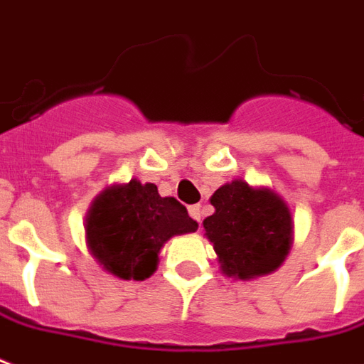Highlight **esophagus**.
Listing matches in <instances>:
<instances>
[{"instance_id": "34e87169", "label": "esophagus", "mask_w": 364, "mask_h": 364, "mask_svg": "<svg viewBox=\"0 0 364 364\" xmlns=\"http://www.w3.org/2000/svg\"><path fill=\"white\" fill-rule=\"evenodd\" d=\"M188 213H191V218L196 219V221L200 223V219H202V206H191V208H188Z\"/></svg>"}]
</instances>
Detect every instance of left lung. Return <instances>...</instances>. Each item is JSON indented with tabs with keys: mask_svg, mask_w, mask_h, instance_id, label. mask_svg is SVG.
Returning <instances> with one entry per match:
<instances>
[{
	"mask_svg": "<svg viewBox=\"0 0 364 364\" xmlns=\"http://www.w3.org/2000/svg\"><path fill=\"white\" fill-rule=\"evenodd\" d=\"M210 202L215 212L202 225L221 273L248 281L281 267L292 248L294 221L279 194L235 179L221 185Z\"/></svg>",
	"mask_w": 364,
	"mask_h": 364,
	"instance_id": "obj_1",
	"label": "left lung"
}]
</instances>
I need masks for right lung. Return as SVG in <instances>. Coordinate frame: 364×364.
<instances>
[{
  "label": "right lung",
  "mask_w": 364,
  "mask_h": 364,
  "mask_svg": "<svg viewBox=\"0 0 364 364\" xmlns=\"http://www.w3.org/2000/svg\"><path fill=\"white\" fill-rule=\"evenodd\" d=\"M198 223L154 183L132 179L107 187L85 215V240L105 271L124 281H145L158 265L162 246L176 235L194 232Z\"/></svg>",
  "instance_id": "right-lung-1"
}]
</instances>
